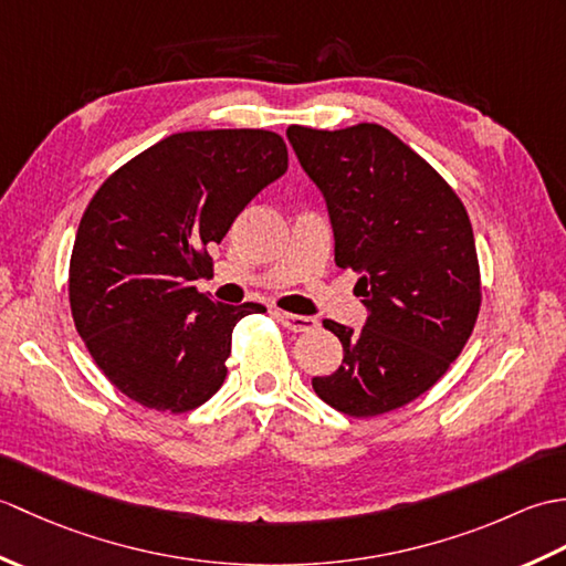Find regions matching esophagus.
<instances>
[{
  "label": "esophagus",
  "mask_w": 566,
  "mask_h": 566,
  "mask_svg": "<svg viewBox=\"0 0 566 566\" xmlns=\"http://www.w3.org/2000/svg\"><path fill=\"white\" fill-rule=\"evenodd\" d=\"M274 316H276V321L282 323L284 328H290V331H294V333H308V331H314V328L318 326L316 318L290 314V311H276Z\"/></svg>",
  "instance_id": "1"
}]
</instances>
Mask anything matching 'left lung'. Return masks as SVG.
I'll use <instances>...</instances> for the list:
<instances>
[{"label": "left lung", "mask_w": 566, "mask_h": 566, "mask_svg": "<svg viewBox=\"0 0 566 566\" xmlns=\"http://www.w3.org/2000/svg\"><path fill=\"white\" fill-rule=\"evenodd\" d=\"M326 199L335 264L355 270L369 316L363 331L323 321L343 365L314 377L335 411L369 418L418 399L462 353L482 306L472 223L460 197L379 124L286 128Z\"/></svg>", "instance_id": "left-lung-1"}]
</instances>
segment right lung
I'll list each match as a JSON object with an SVG mask.
<instances>
[{"label":"right lung","mask_w":566,"mask_h":566,"mask_svg":"<svg viewBox=\"0 0 566 566\" xmlns=\"http://www.w3.org/2000/svg\"><path fill=\"white\" fill-rule=\"evenodd\" d=\"M282 136L185 130L155 143L92 197L70 258V308L94 363L163 413L209 401L228 375L235 323L260 304H219L195 282L250 199L286 172Z\"/></svg>","instance_id":"right-lung-1"}]
</instances>
